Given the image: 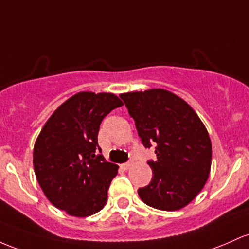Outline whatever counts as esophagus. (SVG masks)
<instances>
[{"instance_id": "esophagus-1", "label": "esophagus", "mask_w": 249, "mask_h": 249, "mask_svg": "<svg viewBox=\"0 0 249 249\" xmlns=\"http://www.w3.org/2000/svg\"><path fill=\"white\" fill-rule=\"evenodd\" d=\"M132 165H133L132 162H127V163H124V164H122L120 166H122V168L124 169V170H129V169H130Z\"/></svg>"}]
</instances>
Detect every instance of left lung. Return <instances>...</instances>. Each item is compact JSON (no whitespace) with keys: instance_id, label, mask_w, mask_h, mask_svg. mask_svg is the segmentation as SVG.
<instances>
[{"instance_id":"obj_1","label":"left lung","mask_w":249,"mask_h":249,"mask_svg":"<svg viewBox=\"0 0 249 249\" xmlns=\"http://www.w3.org/2000/svg\"><path fill=\"white\" fill-rule=\"evenodd\" d=\"M145 147L156 144L157 160L149 162L152 179L138 189L152 208L174 212L184 208L208 181L212 142L194 108L163 89L122 93Z\"/></svg>"}]
</instances>
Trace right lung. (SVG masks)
<instances>
[{"instance_id": "obj_1", "label": "right lung", "mask_w": 249, "mask_h": 249, "mask_svg": "<svg viewBox=\"0 0 249 249\" xmlns=\"http://www.w3.org/2000/svg\"><path fill=\"white\" fill-rule=\"evenodd\" d=\"M123 102L113 93L79 92L53 112L34 144L33 165L46 197L74 217L100 212L118 165L106 162L98 132L104 117Z\"/></svg>"}]
</instances>
